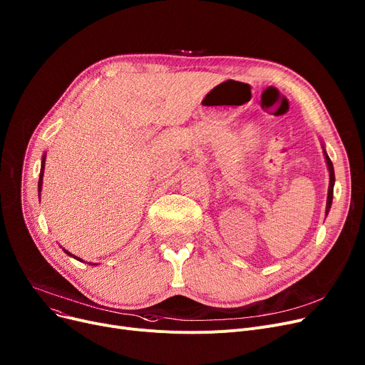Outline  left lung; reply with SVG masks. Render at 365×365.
I'll use <instances>...</instances> for the list:
<instances>
[{"label": "left lung", "mask_w": 365, "mask_h": 365, "mask_svg": "<svg viewBox=\"0 0 365 365\" xmlns=\"http://www.w3.org/2000/svg\"><path fill=\"white\" fill-rule=\"evenodd\" d=\"M322 145V152H324V157H325V163H327V167H329V173H330V185H329V194H327V207H325V216L329 215L330 208H331V202H333V187H334V168H333V163L331 160L329 158L327 155V150H325V146L324 143L321 142Z\"/></svg>", "instance_id": "1"}]
</instances>
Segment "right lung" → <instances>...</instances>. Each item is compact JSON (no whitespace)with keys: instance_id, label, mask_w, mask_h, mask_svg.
<instances>
[{"instance_id":"obj_1","label":"right lung","mask_w":365,"mask_h":365,"mask_svg":"<svg viewBox=\"0 0 365 365\" xmlns=\"http://www.w3.org/2000/svg\"><path fill=\"white\" fill-rule=\"evenodd\" d=\"M44 164H46V153L43 155V160H41V171H40V180H38V198H40V195H41V189H43V176H44ZM62 250L68 255V256H71V257H75L76 260H80V262H83L80 257H76V256H73V255H71L68 250H65V248H62ZM88 264H91V266H94L96 263H88Z\"/></svg>"}]
</instances>
